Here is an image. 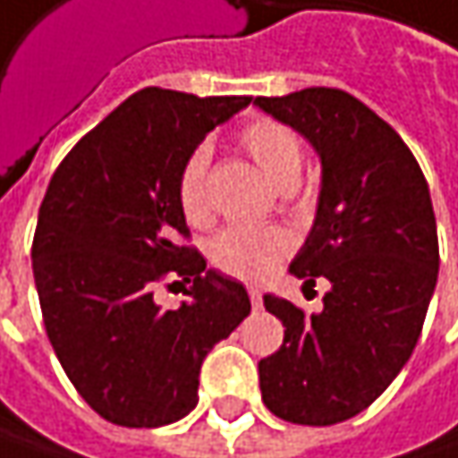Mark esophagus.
Instances as JSON below:
<instances>
[{
  "label": "esophagus",
  "instance_id": "34e87169",
  "mask_svg": "<svg viewBox=\"0 0 458 458\" xmlns=\"http://www.w3.org/2000/svg\"><path fill=\"white\" fill-rule=\"evenodd\" d=\"M246 291H249V299H251V307H254V310H259V307H262V291H259L257 285H249Z\"/></svg>",
  "mask_w": 458,
  "mask_h": 458
}]
</instances>
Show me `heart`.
<instances>
[{
  "label": "heart",
  "mask_w": 458,
  "mask_h": 458,
  "mask_svg": "<svg viewBox=\"0 0 458 458\" xmlns=\"http://www.w3.org/2000/svg\"><path fill=\"white\" fill-rule=\"evenodd\" d=\"M238 141L270 183L277 188H293V183L299 181L301 144L296 133L288 131L285 125L272 120H257L241 131ZM207 167H209V154L204 148H196L178 175V204L186 223L193 228H201L212 220ZM291 249H293V235L285 228L233 225L212 241L209 259L225 275L243 280H262L277 267V262Z\"/></svg>",
  "instance_id": "heart-1"
}]
</instances>
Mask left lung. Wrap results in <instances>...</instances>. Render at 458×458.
Wrapping results in <instances>:
<instances>
[{"label": "left lung", "mask_w": 458, "mask_h": 458, "mask_svg": "<svg viewBox=\"0 0 458 458\" xmlns=\"http://www.w3.org/2000/svg\"><path fill=\"white\" fill-rule=\"evenodd\" d=\"M299 131L322 162L312 233L291 272L322 310L265 296L285 333L259 361L262 401L293 425H338L383 394L414 352L437 280V230L428 181L394 128L341 89L257 97Z\"/></svg>", "instance_id": "left-lung-1"}]
</instances>
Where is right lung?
Listing matches in <instances>:
<instances>
[{
	"label": "right lung",
	"mask_w": 458,
	"mask_h": 458,
	"mask_svg": "<svg viewBox=\"0 0 458 458\" xmlns=\"http://www.w3.org/2000/svg\"><path fill=\"white\" fill-rule=\"evenodd\" d=\"M249 102L141 89L49 181L30 249L44 327L75 391L112 425L186 417L204 356L251 312L246 288L188 246L178 204L193 148ZM165 276L191 283L175 310L153 299Z\"/></svg>",
	"instance_id": "1"
}]
</instances>
